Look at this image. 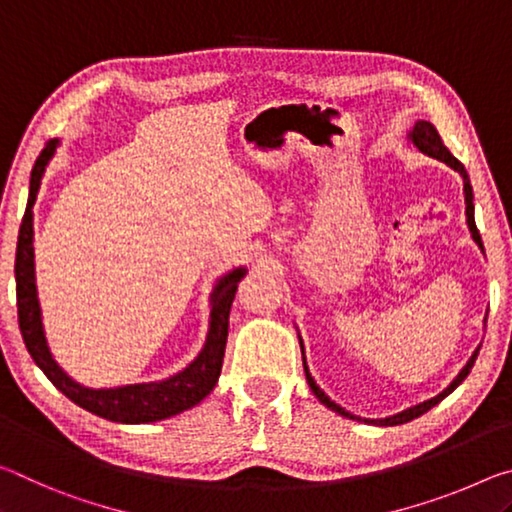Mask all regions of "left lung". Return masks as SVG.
<instances>
[{
    "mask_svg": "<svg viewBox=\"0 0 512 512\" xmlns=\"http://www.w3.org/2000/svg\"><path fill=\"white\" fill-rule=\"evenodd\" d=\"M408 140L413 142V147H417L420 149L422 154H426V156H431V158H438V161H442L445 165H449L451 170H456L460 177H463V192H465V215H467V226H469V233H472V238H474V242L476 245H479V249L483 251V242H481V233H479V229H476V222H474V192H472V183H469V177H467V170H465V165L458 161V158L449 152V149L445 147V142H442V138H440V133L435 131V127L431 122H426V120H417L415 122V127H413V131L408 133ZM299 345H301V354H304V342H301V338H299ZM479 349L481 347H476V351L472 354V358L467 360V365L463 367V370L458 372V376L454 381H451L445 390L440 392V395H435V397H431V399H426V401H422V404H417V406H410V408H406V410H401V413H397V415H390V417H383V420H365L367 424H376V426H397V424H406V422H410V420H415V417H420V415H424L426 410H431L433 406H438L442 399H445L447 395H451V392H454L460 383H463L465 379H467V374L472 372V367H474V360H476V356H479ZM304 372H306V381H308V385H311V390H313V395L322 401V404L326 406V408H331V410H335V413L338 415H342V417H349V420H360L358 415H351L349 410H345L342 406H338L335 404V401H331L329 397L324 395V390L320 388V385L315 383V379L311 376V372H308V365H306V358H304Z\"/></svg>",
    "mask_w": 512,
    "mask_h": 512,
    "instance_id": "1",
    "label": "left lung"
}]
</instances>
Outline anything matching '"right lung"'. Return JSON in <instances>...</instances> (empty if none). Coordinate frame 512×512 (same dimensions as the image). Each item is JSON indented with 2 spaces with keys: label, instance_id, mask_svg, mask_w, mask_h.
I'll return each mask as SVG.
<instances>
[{
  "label": "right lung",
  "instance_id": "obj_1",
  "mask_svg": "<svg viewBox=\"0 0 512 512\" xmlns=\"http://www.w3.org/2000/svg\"><path fill=\"white\" fill-rule=\"evenodd\" d=\"M56 147L58 140H49L31 170L29 201L20 224L18 251H15L18 322L31 358L67 399L86 408L92 415L104 417V420L120 424H149L167 420V417L197 406L206 395H211L217 379H220L226 335H229L231 304L240 279L247 274V267H236V270L217 279L211 292V320H208L204 349L186 370L167 376L163 381L117 385V388H88V385L77 383L56 363L52 351H49L36 288V261H33V204H36L40 181H43L45 167L52 161Z\"/></svg>",
  "mask_w": 512,
  "mask_h": 512
}]
</instances>
